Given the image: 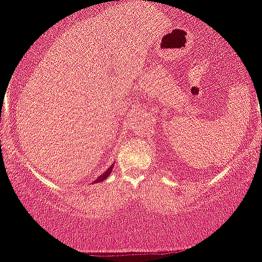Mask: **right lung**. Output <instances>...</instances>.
Wrapping results in <instances>:
<instances>
[{"mask_svg": "<svg viewBox=\"0 0 262 262\" xmlns=\"http://www.w3.org/2000/svg\"><path fill=\"white\" fill-rule=\"evenodd\" d=\"M112 169H113V165H112V166H111V167H110V169H108V170H106V171H104V172H103V173H102V175H100V177H98V179H97V180H96V181H95V182H101V181H103V180H106V179H107V177L111 175V172H112Z\"/></svg>", "mask_w": 262, "mask_h": 262, "instance_id": "obj_1", "label": "right lung"}]
</instances>
